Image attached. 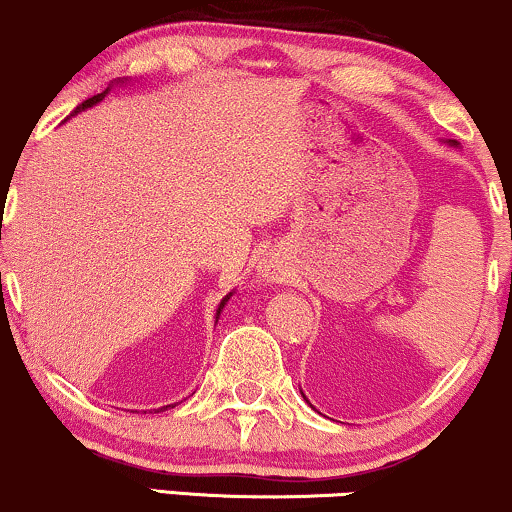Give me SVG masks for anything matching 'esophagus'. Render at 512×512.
Instances as JSON below:
<instances>
[{
  "label": "esophagus",
  "instance_id": "1",
  "mask_svg": "<svg viewBox=\"0 0 512 512\" xmlns=\"http://www.w3.org/2000/svg\"><path fill=\"white\" fill-rule=\"evenodd\" d=\"M258 275H263V277H266L268 282H280L282 277H285V270H282L280 263H275V261H268V263H263L261 270H258Z\"/></svg>",
  "mask_w": 512,
  "mask_h": 512
}]
</instances>
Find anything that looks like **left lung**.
<instances>
[{
	"label": "left lung",
	"mask_w": 512,
	"mask_h": 512,
	"mask_svg": "<svg viewBox=\"0 0 512 512\" xmlns=\"http://www.w3.org/2000/svg\"><path fill=\"white\" fill-rule=\"evenodd\" d=\"M451 144H456V142H453V140H451Z\"/></svg>",
	"instance_id": "left-lung-1"
}]
</instances>
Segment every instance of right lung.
<instances>
[{
	"label": "right lung",
	"instance_id": "obj_1",
	"mask_svg": "<svg viewBox=\"0 0 512 512\" xmlns=\"http://www.w3.org/2000/svg\"><path fill=\"white\" fill-rule=\"evenodd\" d=\"M116 82H118V85H121V82H125V80H121V78H118ZM111 87H113V85H109V87H106V90H104V92L94 94V97H90V99H85V102H82V104H78V106H75V111L71 113V116H78V113H80V111L90 109V106H94V104H99V102H102V99L106 97V94H109V90H111ZM230 296H232V292H230V294H227V296H225V299H223V301H220V304H218V311H216V323H218V318H220V311H223V308H225V304H227V299H230ZM173 406H175V403H170V406H163V408H159V410H168V408H173Z\"/></svg>",
	"mask_w": 512,
	"mask_h": 512
}]
</instances>
